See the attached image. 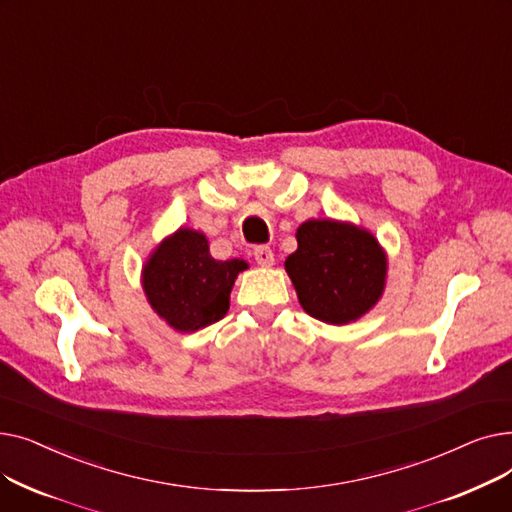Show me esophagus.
I'll return each mask as SVG.
<instances>
[{"label": "esophagus", "mask_w": 512, "mask_h": 512, "mask_svg": "<svg viewBox=\"0 0 512 512\" xmlns=\"http://www.w3.org/2000/svg\"><path fill=\"white\" fill-rule=\"evenodd\" d=\"M253 255H255V261L261 267H272L274 265V253H272L270 247H255Z\"/></svg>", "instance_id": "esophagus-1"}]
</instances>
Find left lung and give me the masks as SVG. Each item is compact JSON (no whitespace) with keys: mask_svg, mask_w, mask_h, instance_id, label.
Segmentation results:
<instances>
[{"mask_svg":"<svg viewBox=\"0 0 512 512\" xmlns=\"http://www.w3.org/2000/svg\"><path fill=\"white\" fill-rule=\"evenodd\" d=\"M284 267L301 307L315 319L346 326L382 299L388 255L367 228L340 220H307Z\"/></svg>","mask_w":512,"mask_h":512,"instance_id":"obj_1","label":"left lung"}]
</instances>
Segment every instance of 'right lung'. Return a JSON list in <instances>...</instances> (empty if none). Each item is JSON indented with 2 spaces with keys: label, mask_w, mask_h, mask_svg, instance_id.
I'll use <instances>...</instances> for the list:
<instances>
[{
  "label": "right lung",
  "mask_w": 512,
  "mask_h": 512,
  "mask_svg": "<svg viewBox=\"0 0 512 512\" xmlns=\"http://www.w3.org/2000/svg\"><path fill=\"white\" fill-rule=\"evenodd\" d=\"M247 267L245 259H213L207 236L182 226L153 249L141 282L151 309L176 332L191 334L228 313L234 280Z\"/></svg>",
  "instance_id": "1"
}]
</instances>
